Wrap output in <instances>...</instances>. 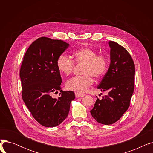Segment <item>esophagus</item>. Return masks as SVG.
Masks as SVG:
<instances>
[{"instance_id": "esophagus-1", "label": "esophagus", "mask_w": 153, "mask_h": 153, "mask_svg": "<svg viewBox=\"0 0 153 153\" xmlns=\"http://www.w3.org/2000/svg\"><path fill=\"white\" fill-rule=\"evenodd\" d=\"M75 95L76 97L78 98V97H82L85 95V94H81V93H79V92H75Z\"/></svg>"}]
</instances>
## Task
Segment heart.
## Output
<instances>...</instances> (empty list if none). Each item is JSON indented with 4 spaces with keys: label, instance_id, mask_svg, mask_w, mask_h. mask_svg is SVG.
Returning <instances> with one entry per match:
<instances>
[{
    "label": "heart",
    "instance_id": "b5f03b06",
    "mask_svg": "<svg viewBox=\"0 0 153 153\" xmlns=\"http://www.w3.org/2000/svg\"><path fill=\"white\" fill-rule=\"evenodd\" d=\"M72 60L65 54H60L56 61L58 71L66 76L70 75L74 68V63L83 64V76H74L66 82V87L76 92H84L94 82L95 79L102 77L108 69V59L103 54H97L92 48L85 46L75 51L72 55Z\"/></svg>",
    "mask_w": 153,
    "mask_h": 153
}]
</instances>
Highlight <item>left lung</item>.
<instances>
[{
  "label": "left lung",
  "instance_id": "left-lung-1",
  "mask_svg": "<svg viewBox=\"0 0 153 153\" xmlns=\"http://www.w3.org/2000/svg\"><path fill=\"white\" fill-rule=\"evenodd\" d=\"M110 64L97 88L108 92L91 110L97 122L111 125L121 118L130 107L134 89L135 68L130 54L124 47L110 41Z\"/></svg>",
  "mask_w": 153,
  "mask_h": 153
}]
</instances>
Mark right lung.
Masks as SVG:
<instances>
[{"label":"right lung","instance_id":"1","mask_svg":"<svg viewBox=\"0 0 153 153\" xmlns=\"http://www.w3.org/2000/svg\"><path fill=\"white\" fill-rule=\"evenodd\" d=\"M69 46L62 40L41 37L31 44L24 55L20 70L22 99L32 116L44 126L61 123L75 99L74 92L61 89L62 80L56 65L58 56ZM58 90L60 97L53 98L52 94Z\"/></svg>","mask_w":153,"mask_h":153}]
</instances>
